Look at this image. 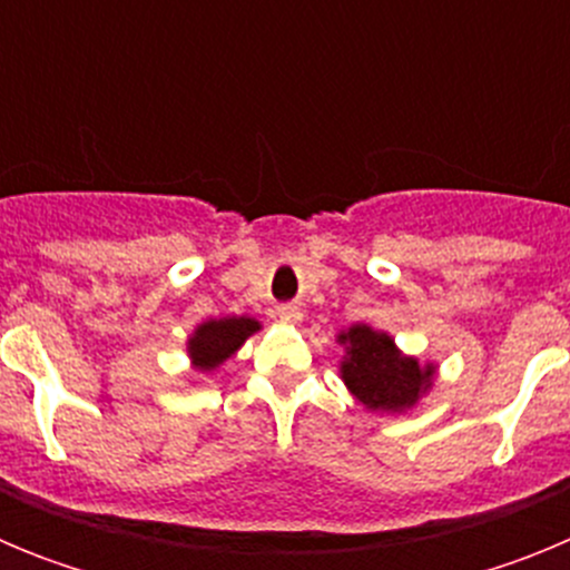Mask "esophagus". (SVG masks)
Wrapping results in <instances>:
<instances>
[{
	"label": "esophagus",
	"mask_w": 570,
	"mask_h": 570,
	"mask_svg": "<svg viewBox=\"0 0 570 570\" xmlns=\"http://www.w3.org/2000/svg\"><path fill=\"white\" fill-rule=\"evenodd\" d=\"M276 314H279L282 322H291V325L302 322V311L296 308V305H279V308H276Z\"/></svg>",
	"instance_id": "esophagus-1"
}]
</instances>
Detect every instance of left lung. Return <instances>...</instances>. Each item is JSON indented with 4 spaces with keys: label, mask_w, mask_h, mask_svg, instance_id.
<instances>
[{
    "label": "left lung",
    "mask_w": 570,
    "mask_h": 570,
    "mask_svg": "<svg viewBox=\"0 0 570 570\" xmlns=\"http://www.w3.org/2000/svg\"><path fill=\"white\" fill-rule=\"evenodd\" d=\"M336 342L345 347L340 362L342 382L367 411L405 414L434 387V362L422 365L416 356L402 354L385 331L360 322L340 331Z\"/></svg>",
    "instance_id": "obj_1"
}]
</instances>
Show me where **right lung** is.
Segmentation results:
<instances>
[{
  "label": "right lung",
  "mask_w": 570,
  "mask_h": 570,
  "mask_svg": "<svg viewBox=\"0 0 570 570\" xmlns=\"http://www.w3.org/2000/svg\"><path fill=\"white\" fill-rule=\"evenodd\" d=\"M259 328V320L254 316H223V320L199 322L188 336L190 365L203 374H210L225 360H230Z\"/></svg>",
  "instance_id": "right-lung-1"
}]
</instances>
